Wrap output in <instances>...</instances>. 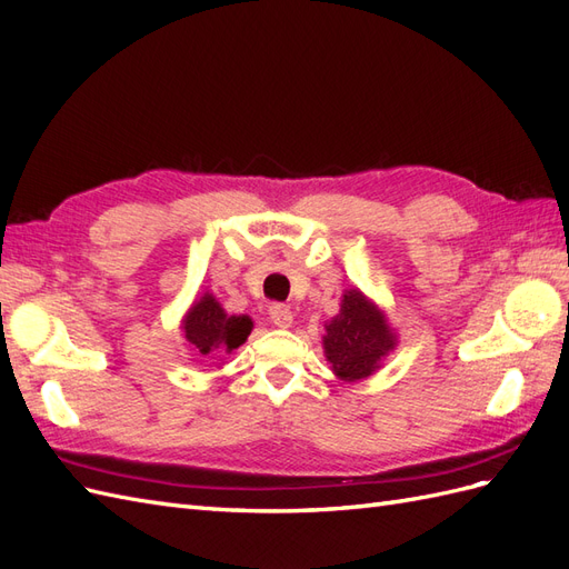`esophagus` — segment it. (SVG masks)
<instances>
[{
	"label": "esophagus",
	"mask_w": 569,
	"mask_h": 569,
	"mask_svg": "<svg viewBox=\"0 0 569 569\" xmlns=\"http://www.w3.org/2000/svg\"><path fill=\"white\" fill-rule=\"evenodd\" d=\"M268 316H270L272 325H278V327H289L291 320H295V316H291V311L284 303H270Z\"/></svg>",
	"instance_id": "34e87169"
}]
</instances>
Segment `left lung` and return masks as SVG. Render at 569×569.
<instances>
[{
    "label": "left lung",
    "mask_w": 569,
    "mask_h": 569,
    "mask_svg": "<svg viewBox=\"0 0 569 569\" xmlns=\"http://www.w3.org/2000/svg\"><path fill=\"white\" fill-rule=\"evenodd\" d=\"M322 343L335 372L341 380L353 382L380 368V358L393 349V335L385 316L360 291L351 289L343 295L339 316L327 325Z\"/></svg>",
    "instance_id": "left-lung-1"
}]
</instances>
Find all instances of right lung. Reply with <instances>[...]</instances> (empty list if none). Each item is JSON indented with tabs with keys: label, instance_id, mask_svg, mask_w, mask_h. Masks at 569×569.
Returning <instances> with one entry per match:
<instances>
[{
	"label": "right lung",
	"instance_id": "right-lung-1",
	"mask_svg": "<svg viewBox=\"0 0 569 569\" xmlns=\"http://www.w3.org/2000/svg\"><path fill=\"white\" fill-rule=\"evenodd\" d=\"M251 327V318L228 316L211 295H206L189 311L182 330L187 341H192L194 349L203 358H216L220 353H230L237 347H242Z\"/></svg>",
	"mask_w": 569,
	"mask_h": 569
}]
</instances>
